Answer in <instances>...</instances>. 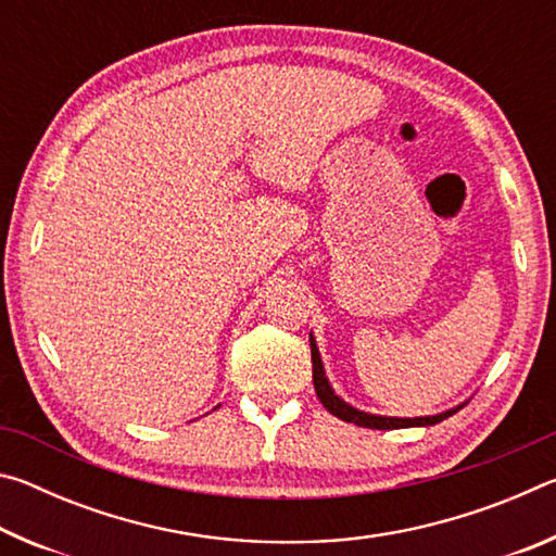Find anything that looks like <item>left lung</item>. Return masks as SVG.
Instances as JSON below:
<instances>
[{
  "label": "left lung",
  "instance_id": "obj_1",
  "mask_svg": "<svg viewBox=\"0 0 556 556\" xmlns=\"http://www.w3.org/2000/svg\"><path fill=\"white\" fill-rule=\"evenodd\" d=\"M312 365H314V388H316V397L321 400L324 407L333 414V417L343 419V421H353L357 427H368V429H400V427H429L437 425V421L446 419L454 414L456 409H448L444 414H437V417H417V419H397V417H375V414H365L353 409L351 404H345L341 397H336L331 384L326 380L324 365H321V355H318V348L312 338Z\"/></svg>",
  "mask_w": 556,
  "mask_h": 556
}]
</instances>
